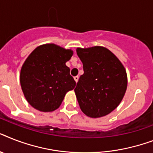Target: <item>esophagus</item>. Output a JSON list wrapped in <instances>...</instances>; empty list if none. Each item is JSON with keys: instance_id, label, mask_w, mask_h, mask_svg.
<instances>
[{"instance_id": "1", "label": "esophagus", "mask_w": 153, "mask_h": 153, "mask_svg": "<svg viewBox=\"0 0 153 153\" xmlns=\"http://www.w3.org/2000/svg\"><path fill=\"white\" fill-rule=\"evenodd\" d=\"M79 76H75V77H74V81H75V82H78V81H79Z\"/></svg>"}]
</instances>
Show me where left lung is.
<instances>
[{"label":"left lung","mask_w":153,"mask_h":153,"mask_svg":"<svg viewBox=\"0 0 153 153\" xmlns=\"http://www.w3.org/2000/svg\"><path fill=\"white\" fill-rule=\"evenodd\" d=\"M76 52L84 71L74 89L81 110L91 118L108 115L126 93L127 75L123 65L105 47L78 48Z\"/></svg>","instance_id":"1"}]
</instances>
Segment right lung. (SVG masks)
<instances>
[{"label":"right lung","instance_id":"right-lung-1","mask_svg":"<svg viewBox=\"0 0 153 153\" xmlns=\"http://www.w3.org/2000/svg\"><path fill=\"white\" fill-rule=\"evenodd\" d=\"M73 51L55 44L37 47L25 60L20 71V84L30 105L48 112L60 106L65 94L76 82L66 66Z\"/></svg>","mask_w":153,"mask_h":153}]
</instances>
